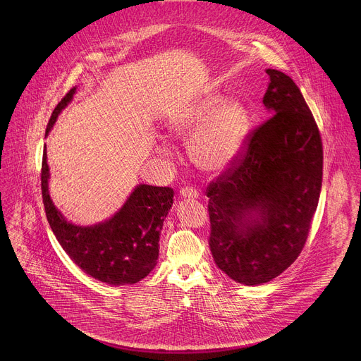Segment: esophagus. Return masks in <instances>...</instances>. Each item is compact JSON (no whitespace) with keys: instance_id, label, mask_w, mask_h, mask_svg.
I'll use <instances>...</instances> for the list:
<instances>
[{"instance_id":"obj_1","label":"esophagus","mask_w":361,"mask_h":361,"mask_svg":"<svg viewBox=\"0 0 361 361\" xmlns=\"http://www.w3.org/2000/svg\"><path fill=\"white\" fill-rule=\"evenodd\" d=\"M180 195L183 199H197L199 197V191L192 188V187H183L180 190Z\"/></svg>"}]
</instances>
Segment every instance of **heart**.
Listing matches in <instances>:
<instances>
[{"label": "heart", "instance_id": "b5f03b06", "mask_svg": "<svg viewBox=\"0 0 361 361\" xmlns=\"http://www.w3.org/2000/svg\"><path fill=\"white\" fill-rule=\"evenodd\" d=\"M170 129L188 138V155L195 167L217 176L239 158L249 135V115L242 102L212 93L173 119ZM162 152H169L166 147Z\"/></svg>", "mask_w": 361, "mask_h": 361}]
</instances>
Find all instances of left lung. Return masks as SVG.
<instances>
[{"label":"left lung","instance_id":"1","mask_svg":"<svg viewBox=\"0 0 361 361\" xmlns=\"http://www.w3.org/2000/svg\"><path fill=\"white\" fill-rule=\"evenodd\" d=\"M264 105L272 115L206 194L216 265L243 285L272 281L307 242L322 183V142L295 82L267 69Z\"/></svg>","mask_w":361,"mask_h":361}]
</instances>
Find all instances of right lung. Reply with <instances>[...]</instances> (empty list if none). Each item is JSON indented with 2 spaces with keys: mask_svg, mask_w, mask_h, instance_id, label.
I'll return each mask as SVG.
<instances>
[{
  "mask_svg": "<svg viewBox=\"0 0 361 361\" xmlns=\"http://www.w3.org/2000/svg\"><path fill=\"white\" fill-rule=\"evenodd\" d=\"M76 87L57 104L47 123L50 133L59 114L72 101ZM47 152L42 162V194L51 231L75 264L92 278L109 283H137L157 265L164 217L173 204L170 187L137 185L125 204L109 220L94 226H76L64 219L49 194Z\"/></svg>",
  "mask_w": 361,
  "mask_h": 361,
  "instance_id": "right-lung-1",
  "label": "right lung"
}]
</instances>
